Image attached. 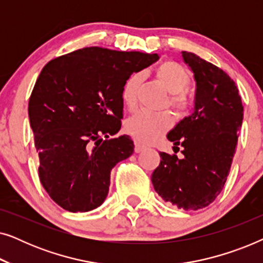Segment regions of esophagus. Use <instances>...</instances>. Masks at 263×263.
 Here are the masks:
<instances>
[{
  "label": "esophagus",
  "mask_w": 263,
  "mask_h": 263,
  "mask_svg": "<svg viewBox=\"0 0 263 263\" xmlns=\"http://www.w3.org/2000/svg\"><path fill=\"white\" fill-rule=\"evenodd\" d=\"M143 149H145V146L140 145V143H139L138 141H135V147H134L135 153H140V152H142Z\"/></svg>",
  "instance_id": "34e87169"
}]
</instances>
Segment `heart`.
<instances>
[{
    "label": "heart",
    "instance_id": "obj_1",
    "mask_svg": "<svg viewBox=\"0 0 263 263\" xmlns=\"http://www.w3.org/2000/svg\"><path fill=\"white\" fill-rule=\"evenodd\" d=\"M154 77L166 92L170 93L167 105H170L178 116H188L194 107V98L188 89L192 81L188 69L175 61H165L154 69ZM142 80L141 73H134L127 79L122 87V102L129 110H134L138 105ZM172 124L174 117L168 111L159 114L138 111L125 121L124 128L136 141L149 145L158 141L165 133L170 130Z\"/></svg>",
    "mask_w": 263,
    "mask_h": 263
}]
</instances>
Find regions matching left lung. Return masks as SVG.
Listing matches in <instances>:
<instances>
[{
  "label": "left lung",
  "mask_w": 263,
  "mask_h": 263,
  "mask_svg": "<svg viewBox=\"0 0 263 263\" xmlns=\"http://www.w3.org/2000/svg\"><path fill=\"white\" fill-rule=\"evenodd\" d=\"M196 80L195 111L167 134L182 159L160 152L152 183L164 201L185 211L207 207L224 188L242 125L243 105L235 81L220 68L182 52ZM179 149V148H178Z\"/></svg>",
  "instance_id": "8db88e82"
}]
</instances>
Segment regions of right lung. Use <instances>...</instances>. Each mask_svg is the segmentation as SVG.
<instances>
[{
	"instance_id": "right-lung-1",
	"label": "right lung",
	"mask_w": 263,
	"mask_h": 263,
	"mask_svg": "<svg viewBox=\"0 0 263 263\" xmlns=\"http://www.w3.org/2000/svg\"><path fill=\"white\" fill-rule=\"evenodd\" d=\"M157 53L91 46L46 63L28 102L43 188L69 212H88L106 199L110 172L134 152L121 129L124 82Z\"/></svg>"
}]
</instances>
